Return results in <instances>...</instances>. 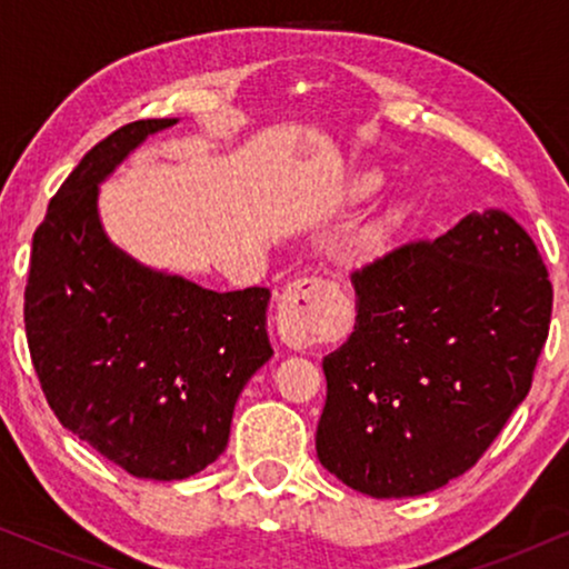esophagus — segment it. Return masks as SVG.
<instances>
[{
  "label": "esophagus",
  "mask_w": 569,
  "mask_h": 569,
  "mask_svg": "<svg viewBox=\"0 0 569 569\" xmlns=\"http://www.w3.org/2000/svg\"><path fill=\"white\" fill-rule=\"evenodd\" d=\"M337 298V287L326 279H298L287 287L277 302V331L284 345L295 349L316 345Z\"/></svg>",
  "instance_id": "obj_1"
}]
</instances>
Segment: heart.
<instances>
[{
  "label": "heart",
  "instance_id": "b5f03b06",
  "mask_svg": "<svg viewBox=\"0 0 569 569\" xmlns=\"http://www.w3.org/2000/svg\"><path fill=\"white\" fill-rule=\"evenodd\" d=\"M386 186L383 170L378 168H365L345 183V199L349 204H362L378 197L380 189ZM411 220V204L409 201H393L383 212H378L370 222H365L360 232H357L352 246H349L347 259L352 263H370L383 256L388 248L393 246V240L399 238V232L407 228Z\"/></svg>",
  "mask_w": 569,
  "mask_h": 569
}]
</instances>
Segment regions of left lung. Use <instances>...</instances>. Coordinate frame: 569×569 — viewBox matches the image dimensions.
<instances>
[{
    "label": "left lung",
    "mask_w": 569,
    "mask_h": 569,
    "mask_svg": "<svg viewBox=\"0 0 569 569\" xmlns=\"http://www.w3.org/2000/svg\"><path fill=\"white\" fill-rule=\"evenodd\" d=\"M355 331L323 357V469L388 500L446 487L479 461L531 388L551 282L500 209L466 214L352 274Z\"/></svg>",
    "instance_id": "left-lung-1"
}]
</instances>
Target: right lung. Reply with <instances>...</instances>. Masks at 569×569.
<instances>
[{
	"label": "right lung",
	"mask_w": 569,
	"mask_h": 569,
	"mask_svg": "<svg viewBox=\"0 0 569 569\" xmlns=\"http://www.w3.org/2000/svg\"><path fill=\"white\" fill-rule=\"evenodd\" d=\"M178 119L116 129L84 154L38 224L26 333L59 422L137 479H189L228 446L232 409L274 349L267 287L204 290L111 243L100 183Z\"/></svg>",
	"instance_id": "right-lung-1"
}]
</instances>
